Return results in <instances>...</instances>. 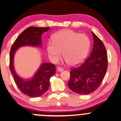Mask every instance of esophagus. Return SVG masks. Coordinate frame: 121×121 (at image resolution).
<instances>
[{"instance_id": "esophagus-1", "label": "esophagus", "mask_w": 121, "mask_h": 121, "mask_svg": "<svg viewBox=\"0 0 121 121\" xmlns=\"http://www.w3.org/2000/svg\"><path fill=\"white\" fill-rule=\"evenodd\" d=\"M63 70V69L62 67H57V71L59 72L62 71Z\"/></svg>"}]
</instances>
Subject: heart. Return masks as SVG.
<instances>
[{"instance_id":"obj_1","label":"heart","mask_w":121,"mask_h":121,"mask_svg":"<svg viewBox=\"0 0 121 121\" xmlns=\"http://www.w3.org/2000/svg\"><path fill=\"white\" fill-rule=\"evenodd\" d=\"M91 41L84 34H79L69 29L55 33L52 42L47 44L46 50L50 59L56 62L62 55L70 66H77L86 59L89 50Z\"/></svg>"}]
</instances>
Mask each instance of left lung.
Returning <instances> with one entry per match:
<instances>
[{
	"label": "left lung",
	"instance_id": "left-lung-1",
	"mask_svg": "<svg viewBox=\"0 0 121 121\" xmlns=\"http://www.w3.org/2000/svg\"><path fill=\"white\" fill-rule=\"evenodd\" d=\"M93 47L91 55L79 67L70 71L68 86L79 95H88L96 91L103 82L108 69V55L102 41L92 32Z\"/></svg>",
	"mask_w": 121,
	"mask_h": 121
}]
</instances>
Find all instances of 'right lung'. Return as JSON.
<instances>
[{
  "label": "right lung",
  "instance_id": "add662e5",
  "mask_svg": "<svg viewBox=\"0 0 121 121\" xmlns=\"http://www.w3.org/2000/svg\"><path fill=\"white\" fill-rule=\"evenodd\" d=\"M50 29L49 27L30 26L24 30L17 37L11 47L9 54V69L15 83L22 93L31 97L42 96L49 89L50 79L55 73L54 64L43 63L29 80H24L17 75L13 66V58L16 51L20 47L33 46L40 47L42 45L41 35Z\"/></svg>",
  "mask_w": 121,
  "mask_h": 121
}]
</instances>
